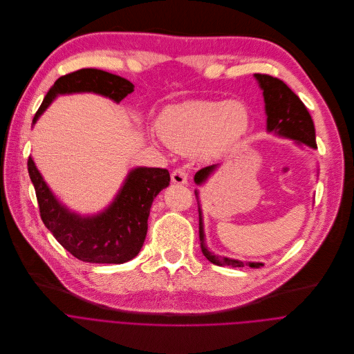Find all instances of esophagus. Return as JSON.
Masks as SVG:
<instances>
[{
    "instance_id": "1",
    "label": "esophagus",
    "mask_w": 354,
    "mask_h": 354,
    "mask_svg": "<svg viewBox=\"0 0 354 354\" xmlns=\"http://www.w3.org/2000/svg\"><path fill=\"white\" fill-rule=\"evenodd\" d=\"M171 181H173L174 184H178V185L187 184V174H185V171L181 170V169L173 170V173H171Z\"/></svg>"
}]
</instances>
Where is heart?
Segmentation results:
<instances>
[{
  "mask_svg": "<svg viewBox=\"0 0 354 354\" xmlns=\"http://www.w3.org/2000/svg\"><path fill=\"white\" fill-rule=\"evenodd\" d=\"M248 128V109L236 100H187L166 107L158 120V131L166 145L201 159L223 155Z\"/></svg>",
  "mask_w": 354,
  "mask_h": 354,
  "instance_id": "obj_1",
  "label": "heart"
}]
</instances>
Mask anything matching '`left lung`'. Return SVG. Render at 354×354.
Here are the masks:
<instances>
[{
	"instance_id": "1",
	"label": "left lung",
	"mask_w": 354,
	"mask_h": 354,
	"mask_svg": "<svg viewBox=\"0 0 354 354\" xmlns=\"http://www.w3.org/2000/svg\"><path fill=\"white\" fill-rule=\"evenodd\" d=\"M263 91V100H265V111H266V128L269 132H274L276 135L286 136L295 139L297 144H306L307 147L315 149V128L313 118L300 100V97L283 82L277 78H273L266 74H255L254 75ZM218 165H212L207 167L201 169L196 171L194 181L199 185L207 180V177L214 173ZM195 195L198 192L195 191ZM199 205V203H198ZM199 212V241L202 254L206 257L207 261L219 266H232V268H261L263 263L261 262H243L226 257H219L212 254L205 245L203 237V223H202V212L201 206L198 207Z\"/></svg>"
}]
</instances>
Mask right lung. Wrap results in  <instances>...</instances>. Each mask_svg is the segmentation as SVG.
<instances>
[{"label":"right lung","mask_w":354,"mask_h":354,"mask_svg":"<svg viewBox=\"0 0 354 354\" xmlns=\"http://www.w3.org/2000/svg\"><path fill=\"white\" fill-rule=\"evenodd\" d=\"M80 92H93L120 103L133 92V85L102 69H78L54 82L36 111L33 124L58 95ZM28 171L44 226L68 252L91 263H124L138 255L147 237L152 202L170 183L166 169L136 167L128 173L124 185L106 210L85 218L58 202L30 156Z\"/></svg>","instance_id":"1"}]
</instances>
